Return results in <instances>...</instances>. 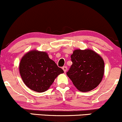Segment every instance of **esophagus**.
Instances as JSON below:
<instances>
[{"label": "esophagus", "instance_id": "34e87169", "mask_svg": "<svg viewBox=\"0 0 122 122\" xmlns=\"http://www.w3.org/2000/svg\"><path fill=\"white\" fill-rule=\"evenodd\" d=\"M62 69H63V70L64 72H65V73H66V71H67V67L66 66H63L62 67Z\"/></svg>", "mask_w": 122, "mask_h": 122}]
</instances>
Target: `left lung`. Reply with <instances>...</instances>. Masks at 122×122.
I'll return each mask as SVG.
<instances>
[{
    "label": "left lung",
    "instance_id": "left-lung-1",
    "mask_svg": "<svg viewBox=\"0 0 122 122\" xmlns=\"http://www.w3.org/2000/svg\"><path fill=\"white\" fill-rule=\"evenodd\" d=\"M72 65L66 73L76 87L88 92L100 84L104 74V61L91 49H76L71 55Z\"/></svg>",
    "mask_w": 122,
    "mask_h": 122
}]
</instances>
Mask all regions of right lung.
Returning <instances> with one entry per match:
<instances>
[{
	"mask_svg": "<svg viewBox=\"0 0 122 122\" xmlns=\"http://www.w3.org/2000/svg\"><path fill=\"white\" fill-rule=\"evenodd\" d=\"M19 70L25 84L38 92L48 90L57 76L64 73L46 52L36 50L30 51L23 56Z\"/></svg>",
	"mask_w": 122,
	"mask_h": 122,
	"instance_id": "obj_1",
	"label": "right lung"
}]
</instances>
